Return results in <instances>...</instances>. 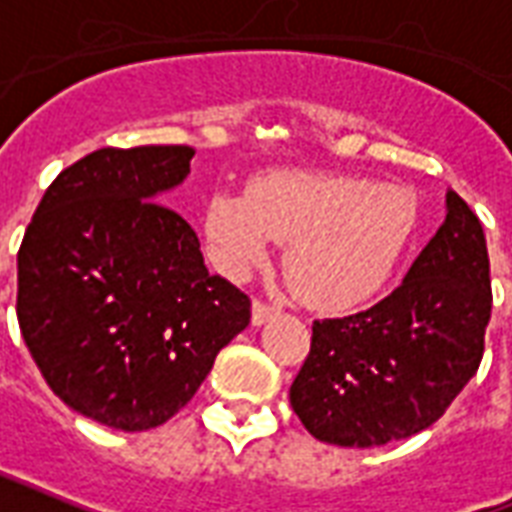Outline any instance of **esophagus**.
I'll use <instances>...</instances> for the list:
<instances>
[{
  "label": "esophagus",
  "mask_w": 512,
  "mask_h": 512,
  "mask_svg": "<svg viewBox=\"0 0 512 512\" xmlns=\"http://www.w3.org/2000/svg\"><path fill=\"white\" fill-rule=\"evenodd\" d=\"M276 314H279V308L268 306L263 300H255V303H252V325L255 327L265 325V322L276 317Z\"/></svg>",
  "instance_id": "1"
}]
</instances>
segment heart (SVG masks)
<instances>
[{
	"label": "heart",
	"mask_w": 512,
	"mask_h": 512,
	"mask_svg": "<svg viewBox=\"0 0 512 512\" xmlns=\"http://www.w3.org/2000/svg\"><path fill=\"white\" fill-rule=\"evenodd\" d=\"M419 228V201L408 187L351 174L279 171L247 195L217 193L204 212L212 260L244 279L268 263L282 241L292 290L317 311H349L384 290Z\"/></svg>",
	"instance_id": "1"
}]
</instances>
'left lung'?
<instances>
[{"instance_id":"obj_1","label":"left lung","mask_w":512,"mask_h":512,"mask_svg":"<svg viewBox=\"0 0 512 512\" xmlns=\"http://www.w3.org/2000/svg\"><path fill=\"white\" fill-rule=\"evenodd\" d=\"M489 319L481 220L448 190L446 220L392 295L360 314L314 322L311 351L290 386L292 411L333 446L411 438L475 376Z\"/></svg>"}]
</instances>
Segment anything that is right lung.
Returning a JSON list of instances; mask_svg holds the SVG:
<instances>
[{"instance_id":"obj_1","label":"right lung","mask_w":512,"mask_h":512,"mask_svg":"<svg viewBox=\"0 0 512 512\" xmlns=\"http://www.w3.org/2000/svg\"><path fill=\"white\" fill-rule=\"evenodd\" d=\"M193 155L91 152L53 179L23 236V341L50 389L104 427H161L249 325L247 295L206 271L195 230L158 204Z\"/></svg>"}]
</instances>
